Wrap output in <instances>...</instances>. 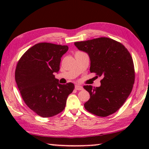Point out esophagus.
<instances>
[{
    "label": "esophagus",
    "instance_id": "obj_1",
    "mask_svg": "<svg viewBox=\"0 0 149 149\" xmlns=\"http://www.w3.org/2000/svg\"><path fill=\"white\" fill-rule=\"evenodd\" d=\"M75 89H76L77 90H82L83 87L81 86V85H75Z\"/></svg>",
    "mask_w": 149,
    "mask_h": 149
}]
</instances>
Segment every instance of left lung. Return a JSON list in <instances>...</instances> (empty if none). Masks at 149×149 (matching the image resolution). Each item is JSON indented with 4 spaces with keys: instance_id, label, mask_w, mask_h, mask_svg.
Here are the masks:
<instances>
[{
    "instance_id": "obj_1",
    "label": "left lung",
    "mask_w": 149,
    "mask_h": 149,
    "mask_svg": "<svg viewBox=\"0 0 149 149\" xmlns=\"http://www.w3.org/2000/svg\"><path fill=\"white\" fill-rule=\"evenodd\" d=\"M74 45L88 54L90 72L102 77L100 87L83 86L90 95L84 104L85 109L102 117L115 113L125 103L135 81L130 52L121 42L107 37L75 42Z\"/></svg>"
}]
</instances>
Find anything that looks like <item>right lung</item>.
<instances>
[{"label":"right lung","instance_id":"1","mask_svg":"<svg viewBox=\"0 0 149 149\" xmlns=\"http://www.w3.org/2000/svg\"><path fill=\"white\" fill-rule=\"evenodd\" d=\"M68 49L67 45L40 42L26 51L17 64L15 79L22 99L42 117L61 113L74 90L73 83L60 84L54 74L58 72L61 58Z\"/></svg>","mask_w":149,"mask_h":149}]
</instances>
